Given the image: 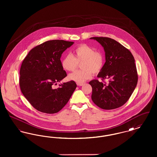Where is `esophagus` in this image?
Masks as SVG:
<instances>
[{"instance_id":"obj_1","label":"esophagus","mask_w":157,"mask_h":157,"mask_svg":"<svg viewBox=\"0 0 157 157\" xmlns=\"http://www.w3.org/2000/svg\"><path fill=\"white\" fill-rule=\"evenodd\" d=\"M76 84H77V85H78V86H82V85H83V83H79V82H77V83H76Z\"/></svg>"}]
</instances>
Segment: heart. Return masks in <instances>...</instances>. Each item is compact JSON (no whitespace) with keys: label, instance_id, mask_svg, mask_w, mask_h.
<instances>
[{"label":"heart","instance_id":"b5f03b06","mask_svg":"<svg viewBox=\"0 0 157 157\" xmlns=\"http://www.w3.org/2000/svg\"><path fill=\"white\" fill-rule=\"evenodd\" d=\"M82 69L75 71L68 76L69 79L82 83L90 79L93 73L99 74L105 64V56L101 51L95 49L86 44L77 46L74 50L73 56L67 54L61 61V65L67 71H74L81 63Z\"/></svg>","mask_w":157,"mask_h":157}]
</instances>
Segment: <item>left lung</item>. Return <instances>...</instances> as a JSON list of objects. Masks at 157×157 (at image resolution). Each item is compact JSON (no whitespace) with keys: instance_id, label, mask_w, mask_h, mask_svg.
<instances>
[{"instance_id":"left-lung-1","label":"left lung","mask_w":157,"mask_h":157,"mask_svg":"<svg viewBox=\"0 0 157 157\" xmlns=\"http://www.w3.org/2000/svg\"><path fill=\"white\" fill-rule=\"evenodd\" d=\"M104 47V66L98 77L89 82L92 88L91 98L98 107L106 110L118 108L131 97L138 82L135 59L131 52L115 40L107 37H93ZM108 79L109 83L104 82Z\"/></svg>"}]
</instances>
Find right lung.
<instances>
[{"instance_id":"obj_1","label":"right lung","mask_w":157,"mask_h":157,"mask_svg":"<svg viewBox=\"0 0 157 157\" xmlns=\"http://www.w3.org/2000/svg\"><path fill=\"white\" fill-rule=\"evenodd\" d=\"M74 43L63 40L46 41L31 49L23 60L19 78L21 90L37 111L46 113L59 112L76 89L77 85L74 81L53 88L67 76L60 59L62 53Z\"/></svg>"}]
</instances>
